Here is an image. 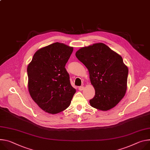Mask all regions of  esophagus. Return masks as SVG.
I'll return each instance as SVG.
<instances>
[{
	"label": "esophagus",
	"instance_id": "1",
	"mask_svg": "<svg viewBox=\"0 0 150 150\" xmlns=\"http://www.w3.org/2000/svg\"><path fill=\"white\" fill-rule=\"evenodd\" d=\"M78 89H79V90H80V91H82V90H83L84 89V86H80V87H79Z\"/></svg>",
	"mask_w": 150,
	"mask_h": 150
}]
</instances>
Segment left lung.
<instances>
[{
	"label": "left lung",
	"instance_id": "obj_1",
	"mask_svg": "<svg viewBox=\"0 0 150 150\" xmlns=\"http://www.w3.org/2000/svg\"><path fill=\"white\" fill-rule=\"evenodd\" d=\"M75 56L88 69L95 89L90 105L101 111L115 106L127 90L129 71L121 56L103 43L81 48Z\"/></svg>",
	"mask_w": 150,
	"mask_h": 150
}]
</instances>
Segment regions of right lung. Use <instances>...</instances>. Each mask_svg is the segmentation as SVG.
<instances>
[{
    "mask_svg": "<svg viewBox=\"0 0 150 150\" xmlns=\"http://www.w3.org/2000/svg\"><path fill=\"white\" fill-rule=\"evenodd\" d=\"M73 50L53 43L38 50L28 66L30 95L46 112L55 114L66 110L76 92L65 68Z\"/></svg>",
    "mask_w": 150,
    "mask_h": 150,
    "instance_id": "right-lung-1",
    "label": "right lung"
}]
</instances>
